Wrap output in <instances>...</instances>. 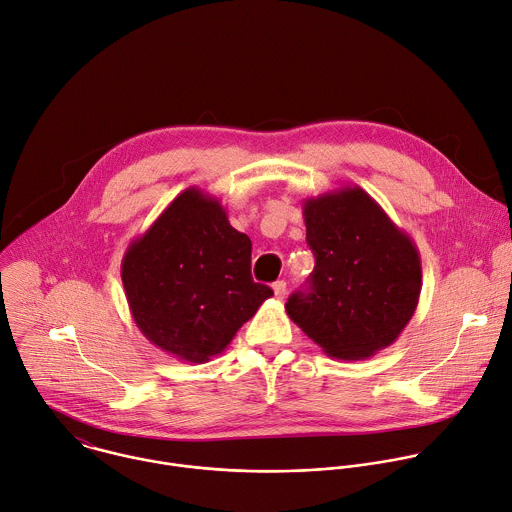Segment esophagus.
<instances>
[{
    "mask_svg": "<svg viewBox=\"0 0 512 512\" xmlns=\"http://www.w3.org/2000/svg\"><path fill=\"white\" fill-rule=\"evenodd\" d=\"M273 293L277 299H283L285 293H287V283L285 281H275L273 283Z\"/></svg>",
    "mask_w": 512,
    "mask_h": 512,
    "instance_id": "esophagus-1",
    "label": "esophagus"
}]
</instances>
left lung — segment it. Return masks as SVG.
Here are the masks:
<instances>
[{
  "label": "left lung",
  "mask_w": 512,
  "mask_h": 512,
  "mask_svg": "<svg viewBox=\"0 0 512 512\" xmlns=\"http://www.w3.org/2000/svg\"><path fill=\"white\" fill-rule=\"evenodd\" d=\"M315 267L309 291L285 311L323 354L358 362L392 346L412 319L420 289V253L406 231L360 187L303 201Z\"/></svg>",
  "instance_id": "1"
}]
</instances>
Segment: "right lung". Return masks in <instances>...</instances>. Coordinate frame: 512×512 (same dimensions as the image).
Returning <instances> with one entry per match:
<instances>
[{
	"mask_svg": "<svg viewBox=\"0 0 512 512\" xmlns=\"http://www.w3.org/2000/svg\"><path fill=\"white\" fill-rule=\"evenodd\" d=\"M120 275L142 335L189 364L219 356L273 295L251 277V239L231 227L217 197L197 187L128 245Z\"/></svg>",
	"mask_w": 512,
	"mask_h": 512,
	"instance_id": "add662e5",
	"label": "right lung"
}]
</instances>
